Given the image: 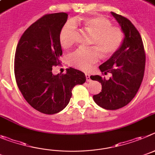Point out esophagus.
Instances as JSON below:
<instances>
[{"instance_id":"1","label":"esophagus","mask_w":155,"mask_h":155,"mask_svg":"<svg viewBox=\"0 0 155 155\" xmlns=\"http://www.w3.org/2000/svg\"><path fill=\"white\" fill-rule=\"evenodd\" d=\"M86 81L87 82H90L91 81V79H90V75L88 74V73H86Z\"/></svg>"}]
</instances>
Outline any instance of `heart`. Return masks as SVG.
Returning <instances> with one entry per match:
<instances>
[{
  "label": "heart",
  "instance_id": "obj_1",
  "mask_svg": "<svg viewBox=\"0 0 155 155\" xmlns=\"http://www.w3.org/2000/svg\"><path fill=\"white\" fill-rule=\"evenodd\" d=\"M83 28L91 34L90 45L94 48H79L69 57V63L78 69L87 70L92 64L99 59V53L107 58L115 53L121 46L124 35L117 26H113L108 18L103 16H93L83 18L79 21ZM75 25L67 22L61 29L59 42L62 48H68L74 43Z\"/></svg>",
  "mask_w": 155,
  "mask_h": 155
}]
</instances>
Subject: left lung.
Here are the masks:
<instances>
[{"label": "left lung", "mask_w": 155, "mask_h": 155, "mask_svg": "<svg viewBox=\"0 0 155 155\" xmlns=\"http://www.w3.org/2000/svg\"><path fill=\"white\" fill-rule=\"evenodd\" d=\"M124 34L119 49L108 60L100 65L103 75L111 77L91 76L102 85L100 93L93 96L98 106L106 110H117L127 105L137 94L142 83L145 68V52L141 36L127 18L111 12Z\"/></svg>", "instance_id": "8db88e82"}]
</instances>
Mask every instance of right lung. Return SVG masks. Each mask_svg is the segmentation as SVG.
<instances>
[{
  "instance_id": "1",
  "label": "right lung",
  "mask_w": 155,
  "mask_h": 155,
  "mask_svg": "<svg viewBox=\"0 0 155 155\" xmlns=\"http://www.w3.org/2000/svg\"><path fill=\"white\" fill-rule=\"evenodd\" d=\"M68 18L64 12L45 15L24 32L17 45L15 75L24 98L36 110L54 114L69 103L72 90L86 78L69 68L63 75L52 74V66L61 63L59 33Z\"/></svg>"
}]
</instances>
